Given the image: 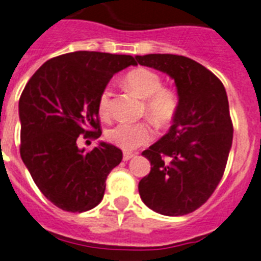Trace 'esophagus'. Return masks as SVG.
<instances>
[{
    "instance_id": "esophagus-1",
    "label": "esophagus",
    "mask_w": 261,
    "mask_h": 261,
    "mask_svg": "<svg viewBox=\"0 0 261 261\" xmlns=\"http://www.w3.org/2000/svg\"><path fill=\"white\" fill-rule=\"evenodd\" d=\"M135 156V154H131V152H124L123 154V161L127 162L130 161V159H133V158Z\"/></svg>"
}]
</instances>
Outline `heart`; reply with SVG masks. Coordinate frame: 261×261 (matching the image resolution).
Here are the masks:
<instances>
[{"label":"heart","instance_id":"b5f03b06","mask_svg":"<svg viewBox=\"0 0 261 261\" xmlns=\"http://www.w3.org/2000/svg\"><path fill=\"white\" fill-rule=\"evenodd\" d=\"M124 82L131 90L144 99V111L158 124L168 123L178 110V95L170 89H164L162 78L155 71L144 67L131 70L124 76ZM110 87H105L98 98V113L107 117L110 111ZM107 141L124 151H131L152 138V128L146 122L130 123L119 122L106 133Z\"/></svg>","mask_w":261,"mask_h":261}]
</instances>
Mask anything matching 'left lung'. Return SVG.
Listing matches in <instances>:
<instances>
[{"instance_id":"left-lung-1","label":"left lung","mask_w":261,"mask_h":261,"mask_svg":"<svg viewBox=\"0 0 261 261\" xmlns=\"http://www.w3.org/2000/svg\"><path fill=\"white\" fill-rule=\"evenodd\" d=\"M135 58L172 78L179 100L167 134L142 152L151 171L139 181V195L158 214L187 215L207 201L224 172L233 135L227 93L215 74L191 58Z\"/></svg>"}]
</instances>
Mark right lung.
<instances>
[{
    "instance_id": "right-lung-1",
    "label": "right lung",
    "mask_w": 261,
    "mask_h": 261,
    "mask_svg": "<svg viewBox=\"0 0 261 261\" xmlns=\"http://www.w3.org/2000/svg\"><path fill=\"white\" fill-rule=\"evenodd\" d=\"M130 65L137 62L124 54L67 53L43 63L21 94V158L37 187L63 211L97 207L107 175L122 161L113 144L100 141L86 152L78 138L100 137L99 94Z\"/></svg>"
}]
</instances>
